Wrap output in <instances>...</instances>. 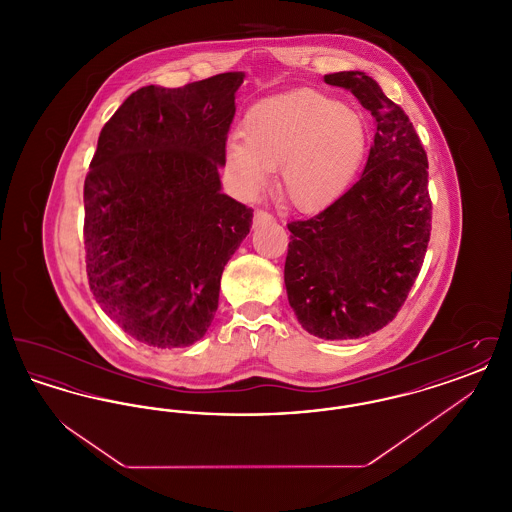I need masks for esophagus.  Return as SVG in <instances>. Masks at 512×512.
I'll return each instance as SVG.
<instances>
[{
    "instance_id": "1",
    "label": "esophagus",
    "mask_w": 512,
    "mask_h": 512,
    "mask_svg": "<svg viewBox=\"0 0 512 512\" xmlns=\"http://www.w3.org/2000/svg\"><path fill=\"white\" fill-rule=\"evenodd\" d=\"M274 219L270 213L267 211H263V209H257L255 211V217H253V226H259V224H265V222H270V220Z\"/></svg>"
}]
</instances>
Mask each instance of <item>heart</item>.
<instances>
[{
	"label": "heart",
	"instance_id": "heart-1",
	"mask_svg": "<svg viewBox=\"0 0 512 512\" xmlns=\"http://www.w3.org/2000/svg\"><path fill=\"white\" fill-rule=\"evenodd\" d=\"M242 138L226 144V171L257 195L280 167V188L301 211H320L353 184L368 149L365 115L317 90L259 99L245 111Z\"/></svg>",
	"mask_w": 512,
	"mask_h": 512
}]
</instances>
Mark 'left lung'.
<instances>
[{
	"mask_svg": "<svg viewBox=\"0 0 512 512\" xmlns=\"http://www.w3.org/2000/svg\"><path fill=\"white\" fill-rule=\"evenodd\" d=\"M376 119L365 171L338 201L292 232L290 307L322 340H357L391 322L424 263L432 230L428 157L413 122L361 71L326 74Z\"/></svg>",
	"mask_w": 512,
	"mask_h": 512,
	"instance_id": "8db88e82",
	"label": "left lung"
}]
</instances>
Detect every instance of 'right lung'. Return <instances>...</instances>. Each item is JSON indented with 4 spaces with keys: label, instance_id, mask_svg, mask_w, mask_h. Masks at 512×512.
<instances>
[{
    "label": "right lung",
    "instance_id": "right-lung-1",
    "mask_svg": "<svg viewBox=\"0 0 512 512\" xmlns=\"http://www.w3.org/2000/svg\"><path fill=\"white\" fill-rule=\"evenodd\" d=\"M244 73L144 86L99 134L84 180V247L99 307L134 340L188 347L219 307L220 276L253 209L220 192Z\"/></svg>",
    "mask_w": 512,
    "mask_h": 512
}]
</instances>
